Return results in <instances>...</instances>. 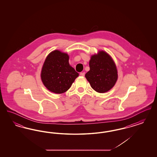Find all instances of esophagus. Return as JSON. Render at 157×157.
I'll use <instances>...</instances> for the list:
<instances>
[{
	"mask_svg": "<svg viewBox=\"0 0 157 157\" xmlns=\"http://www.w3.org/2000/svg\"><path fill=\"white\" fill-rule=\"evenodd\" d=\"M80 75L82 76H85V72H81V73H80Z\"/></svg>",
	"mask_w": 157,
	"mask_h": 157,
	"instance_id": "obj_1",
	"label": "esophagus"
}]
</instances>
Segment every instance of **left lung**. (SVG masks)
I'll use <instances>...</instances> for the list:
<instances>
[{
    "instance_id": "8db88e82",
    "label": "left lung",
    "mask_w": 157,
    "mask_h": 157,
    "mask_svg": "<svg viewBox=\"0 0 157 157\" xmlns=\"http://www.w3.org/2000/svg\"><path fill=\"white\" fill-rule=\"evenodd\" d=\"M90 70L85 74L92 89L99 93L111 90L118 79L116 65L111 56L104 51L91 56Z\"/></svg>"
}]
</instances>
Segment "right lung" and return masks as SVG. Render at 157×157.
Instances as JSON below:
<instances>
[{
    "instance_id": "add662e5",
    "label": "right lung",
    "mask_w": 157,
    "mask_h": 157,
    "mask_svg": "<svg viewBox=\"0 0 157 157\" xmlns=\"http://www.w3.org/2000/svg\"><path fill=\"white\" fill-rule=\"evenodd\" d=\"M78 75L69 65L67 53L58 50L48 55L41 71V79L45 87L55 94L65 92Z\"/></svg>"
}]
</instances>
